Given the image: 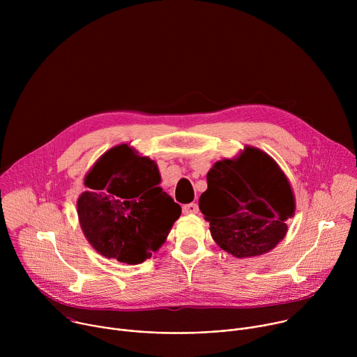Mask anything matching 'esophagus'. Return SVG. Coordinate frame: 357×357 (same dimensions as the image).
I'll return each instance as SVG.
<instances>
[{"mask_svg":"<svg viewBox=\"0 0 357 357\" xmlns=\"http://www.w3.org/2000/svg\"><path fill=\"white\" fill-rule=\"evenodd\" d=\"M182 211L185 215H193V213H197L199 206H197V203H188V205H183Z\"/></svg>","mask_w":357,"mask_h":357,"instance_id":"esophagus-1","label":"esophagus"}]
</instances>
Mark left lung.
<instances>
[{"label":"left lung","instance_id":"obj_1","mask_svg":"<svg viewBox=\"0 0 357 357\" xmlns=\"http://www.w3.org/2000/svg\"><path fill=\"white\" fill-rule=\"evenodd\" d=\"M199 209L211 222L213 240L237 259L261 256L287 234L294 215L291 185L266 152L247 146L236 160H223L208 172Z\"/></svg>","mask_w":357,"mask_h":357}]
</instances>
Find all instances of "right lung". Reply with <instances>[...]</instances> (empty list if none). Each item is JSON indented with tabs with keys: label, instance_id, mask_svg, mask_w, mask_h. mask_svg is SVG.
<instances>
[{
	"label": "right lung",
	"instance_id": "right-lung-1",
	"mask_svg": "<svg viewBox=\"0 0 357 357\" xmlns=\"http://www.w3.org/2000/svg\"><path fill=\"white\" fill-rule=\"evenodd\" d=\"M154 161L127 144L109 149L84 178L77 215L89 243L107 259L139 264L165 241L181 206L158 186Z\"/></svg>",
	"mask_w": 357,
	"mask_h": 357
}]
</instances>
